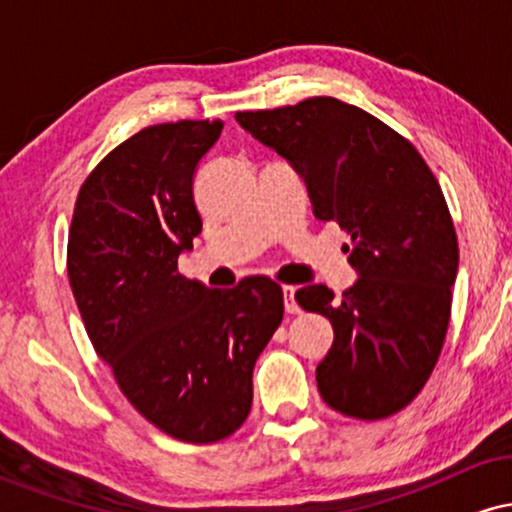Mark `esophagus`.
I'll list each match as a JSON object with an SVG mask.
<instances>
[{
    "label": "esophagus",
    "mask_w": 512,
    "mask_h": 512,
    "mask_svg": "<svg viewBox=\"0 0 512 512\" xmlns=\"http://www.w3.org/2000/svg\"><path fill=\"white\" fill-rule=\"evenodd\" d=\"M284 308L289 315L301 313V305L296 303V286H284Z\"/></svg>",
    "instance_id": "obj_1"
}]
</instances>
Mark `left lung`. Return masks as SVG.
<instances>
[{
  "instance_id": "1",
  "label": "left lung",
  "mask_w": 512,
  "mask_h": 512,
  "mask_svg": "<svg viewBox=\"0 0 512 512\" xmlns=\"http://www.w3.org/2000/svg\"><path fill=\"white\" fill-rule=\"evenodd\" d=\"M236 120L301 175L317 219L351 233L356 284L339 301L322 284L296 291L334 327L315 370L322 399L366 421L404 409L443 349L460 262L436 175L395 129L330 96Z\"/></svg>"
}]
</instances>
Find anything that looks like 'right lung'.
Segmentation results:
<instances>
[{"label": "right lung", "instance_id": "add662e5", "mask_svg": "<svg viewBox=\"0 0 512 512\" xmlns=\"http://www.w3.org/2000/svg\"><path fill=\"white\" fill-rule=\"evenodd\" d=\"M221 120L146 127L81 185L69 228L67 274L96 354L132 407L168 436L216 443L252 407V368L284 317L267 276L209 289L178 274L202 219L197 166Z\"/></svg>", "mask_w": 512, "mask_h": 512}]
</instances>
